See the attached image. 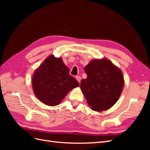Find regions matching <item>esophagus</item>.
I'll return each instance as SVG.
<instances>
[{"mask_svg": "<svg viewBox=\"0 0 150 150\" xmlns=\"http://www.w3.org/2000/svg\"><path fill=\"white\" fill-rule=\"evenodd\" d=\"M76 79H77V81H78L79 83H80V82H81V77H80L79 76H76Z\"/></svg>", "mask_w": 150, "mask_h": 150, "instance_id": "esophagus-1", "label": "esophagus"}]
</instances>
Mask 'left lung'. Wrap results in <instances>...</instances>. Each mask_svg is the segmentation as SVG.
Masks as SVG:
<instances>
[{
	"label": "left lung",
	"mask_w": 150,
	"mask_h": 150,
	"mask_svg": "<svg viewBox=\"0 0 150 150\" xmlns=\"http://www.w3.org/2000/svg\"><path fill=\"white\" fill-rule=\"evenodd\" d=\"M87 78L81 89L93 110L101 111L112 107L119 99L124 86L122 72L109 60H93L84 67Z\"/></svg>",
	"instance_id": "1"
}]
</instances>
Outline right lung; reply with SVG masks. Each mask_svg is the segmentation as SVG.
<instances>
[{"instance_id":"right-lung-1","label":"right lung","mask_w":150,"mask_h":150,"mask_svg":"<svg viewBox=\"0 0 150 150\" xmlns=\"http://www.w3.org/2000/svg\"><path fill=\"white\" fill-rule=\"evenodd\" d=\"M79 86L61 58L48 57L34 72L33 88L40 101L49 106L59 104L69 91Z\"/></svg>"}]
</instances>
